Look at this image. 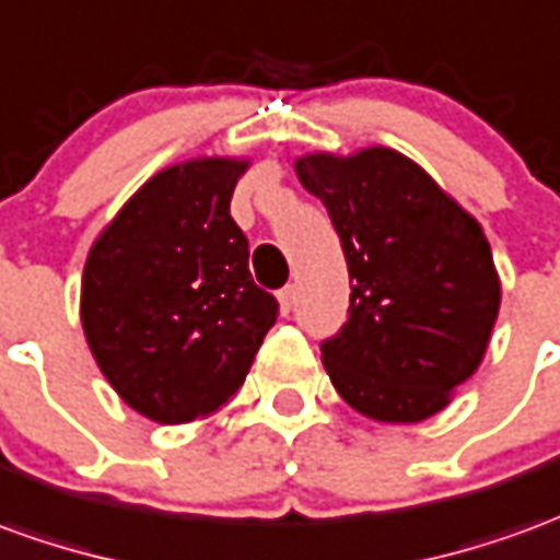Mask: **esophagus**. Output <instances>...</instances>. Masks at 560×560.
I'll return each instance as SVG.
<instances>
[{"label":"esophagus","mask_w":560,"mask_h":560,"mask_svg":"<svg viewBox=\"0 0 560 560\" xmlns=\"http://www.w3.org/2000/svg\"><path fill=\"white\" fill-rule=\"evenodd\" d=\"M293 300H296V291H293V284H288V288H281V291H279L281 315H288V312H291Z\"/></svg>","instance_id":"34e87169"}]
</instances>
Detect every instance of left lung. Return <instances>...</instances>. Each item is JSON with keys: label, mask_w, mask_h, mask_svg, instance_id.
Segmentation results:
<instances>
[{"label": "left lung", "mask_w": 560, "mask_h": 560, "mask_svg": "<svg viewBox=\"0 0 560 560\" xmlns=\"http://www.w3.org/2000/svg\"><path fill=\"white\" fill-rule=\"evenodd\" d=\"M348 260L351 306L320 346L339 397L385 424L443 412L485 358L500 276L482 226L394 148L315 151L293 160Z\"/></svg>", "instance_id": "left-lung-1"}]
</instances>
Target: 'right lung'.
Instances as JSON below:
<instances>
[{
	"label": "right lung",
	"mask_w": 560,
	"mask_h": 560,
	"mask_svg": "<svg viewBox=\"0 0 560 560\" xmlns=\"http://www.w3.org/2000/svg\"><path fill=\"white\" fill-rule=\"evenodd\" d=\"M245 158H194L151 175L96 236L81 327L117 397L158 424L218 412L252 370L279 303L248 272L230 218Z\"/></svg>",
	"instance_id": "right-lung-1"
}]
</instances>
